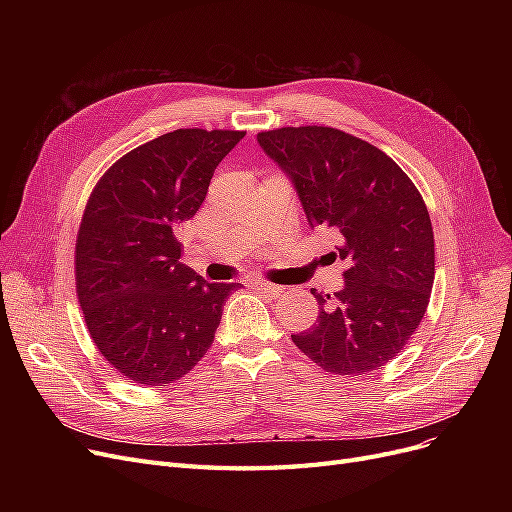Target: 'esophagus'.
<instances>
[{"label":"esophagus","mask_w":512,"mask_h":512,"mask_svg":"<svg viewBox=\"0 0 512 512\" xmlns=\"http://www.w3.org/2000/svg\"><path fill=\"white\" fill-rule=\"evenodd\" d=\"M251 286H253V288H257V290H261V292L272 294V297H278V294H282V292H284V288H282V286H278V284H270V282H265V280H253V282H251Z\"/></svg>","instance_id":"1"}]
</instances>
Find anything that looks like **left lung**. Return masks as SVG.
I'll return each instance as SVG.
<instances>
[{
  "label": "left lung",
  "mask_w": 512,
  "mask_h": 512,
  "mask_svg": "<svg viewBox=\"0 0 512 512\" xmlns=\"http://www.w3.org/2000/svg\"><path fill=\"white\" fill-rule=\"evenodd\" d=\"M257 143L346 263L342 290H311L319 315L292 342L346 378L380 369L417 330L434 286V232L419 191L384 151L336 128L267 130Z\"/></svg>",
  "instance_id": "8db88e82"
}]
</instances>
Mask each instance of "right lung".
Returning <instances> with one entry per match:
<instances>
[{"label": "right lung", "mask_w": 512, "mask_h": 512, "mask_svg": "<svg viewBox=\"0 0 512 512\" xmlns=\"http://www.w3.org/2000/svg\"><path fill=\"white\" fill-rule=\"evenodd\" d=\"M238 130L178 128L103 174L76 240V292L99 353L134 384L180 380L207 353L238 284L180 263L178 228L205 201Z\"/></svg>", "instance_id": "add662e5"}]
</instances>
